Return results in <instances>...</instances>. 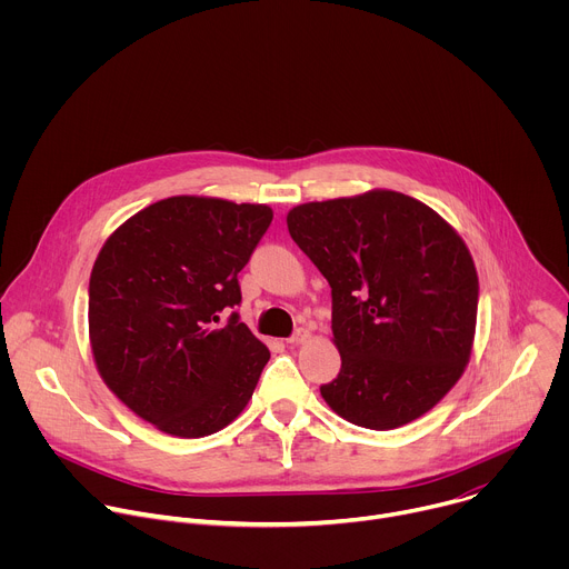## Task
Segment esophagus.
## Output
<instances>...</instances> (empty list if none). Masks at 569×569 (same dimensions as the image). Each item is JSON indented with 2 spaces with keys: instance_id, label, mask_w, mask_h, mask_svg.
Masks as SVG:
<instances>
[{
  "instance_id": "1",
  "label": "esophagus",
  "mask_w": 569,
  "mask_h": 569,
  "mask_svg": "<svg viewBox=\"0 0 569 569\" xmlns=\"http://www.w3.org/2000/svg\"><path fill=\"white\" fill-rule=\"evenodd\" d=\"M308 338H310V331H308V329H297V331L292 333V338H288V345H290V347H297V345L308 342Z\"/></svg>"
}]
</instances>
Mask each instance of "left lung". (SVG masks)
Instances as JSON below:
<instances>
[{
	"label": "left lung",
	"instance_id": "1",
	"mask_svg": "<svg viewBox=\"0 0 569 569\" xmlns=\"http://www.w3.org/2000/svg\"><path fill=\"white\" fill-rule=\"evenodd\" d=\"M286 222L331 286L342 369L319 387L329 408L369 430L430 412L472 351L479 281L461 236L385 189L299 204Z\"/></svg>",
	"mask_w": 569,
	"mask_h": 569
}]
</instances>
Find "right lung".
Returning <instances> with one entry per match:
<instances>
[{
	"label": "right lung",
	"instance_id": "obj_1",
	"mask_svg": "<svg viewBox=\"0 0 569 569\" xmlns=\"http://www.w3.org/2000/svg\"><path fill=\"white\" fill-rule=\"evenodd\" d=\"M268 204L176 196L128 218L90 277V345L110 391L157 430L200 439L254 393L268 347L231 312Z\"/></svg>",
	"mask_w": 569,
	"mask_h": 569
}]
</instances>
